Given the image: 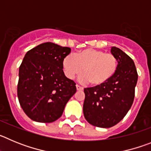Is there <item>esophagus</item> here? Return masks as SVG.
Returning <instances> with one entry per match:
<instances>
[{
	"label": "esophagus",
	"mask_w": 151,
	"mask_h": 151,
	"mask_svg": "<svg viewBox=\"0 0 151 151\" xmlns=\"http://www.w3.org/2000/svg\"><path fill=\"white\" fill-rule=\"evenodd\" d=\"M76 89H77V90H78V91H82V90H83V88L81 87L80 85H76Z\"/></svg>",
	"instance_id": "obj_1"
}]
</instances>
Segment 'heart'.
Returning a JSON list of instances; mask_svg holds the SVG:
<instances>
[{"mask_svg":"<svg viewBox=\"0 0 151 151\" xmlns=\"http://www.w3.org/2000/svg\"><path fill=\"white\" fill-rule=\"evenodd\" d=\"M64 73L68 78H74L82 72L83 82H89L92 86H100L114 76L118 68L115 56L93 48L81 50L74 57L67 56L63 60Z\"/></svg>","mask_w":151,"mask_h":151,"instance_id":"heart-1","label":"heart"}]
</instances>
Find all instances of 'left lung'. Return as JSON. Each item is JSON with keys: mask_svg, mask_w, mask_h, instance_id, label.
<instances>
[{"mask_svg": "<svg viewBox=\"0 0 151 151\" xmlns=\"http://www.w3.org/2000/svg\"><path fill=\"white\" fill-rule=\"evenodd\" d=\"M118 68L107 82L84 89L83 113L91 125L110 128L120 122L130 110L134 98L138 73L134 61L116 47H112Z\"/></svg>", "mask_w": 151, "mask_h": 151, "instance_id": "8db88e82", "label": "left lung"}]
</instances>
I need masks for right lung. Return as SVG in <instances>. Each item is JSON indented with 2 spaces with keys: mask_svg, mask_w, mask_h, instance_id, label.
<instances>
[{
  "mask_svg": "<svg viewBox=\"0 0 151 151\" xmlns=\"http://www.w3.org/2000/svg\"><path fill=\"white\" fill-rule=\"evenodd\" d=\"M70 52L67 47L46 42L24 57L19 69L17 95L31 119L45 123L56 121L76 92V83L63 70V60Z\"/></svg>",
  "mask_w": 151,
  "mask_h": 151,
  "instance_id": "right-lung-1",
  "label": "right lung"
}]
</instances>
